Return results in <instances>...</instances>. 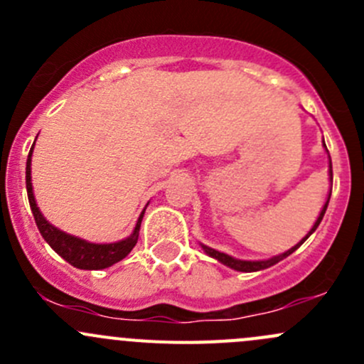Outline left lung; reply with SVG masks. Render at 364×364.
Instances as JSON below:
<instances>
[{
	"instance_id": "left-lung-1",
	"label": "left lung",
	"mask_w": 364,
	"mask_h": 364,
	"mask_svg": "<svg viewBox=\"0 0 364 364\" xmlns=\"http://www.w3.org/2000/svg\"><path fill=\"white\" fill-rule=\"evenodd\" d=\"M324 148H326V144H324ZM329 179H331V185H333V167H331V159H329ZM329 199H331V192H329L328 200H326V204H324V208H322L321 215H318L317 222L314 223V227H311V229H310V232H308L306 236H304L303 240H301L299 243L296 245V247H292L291 250H287L285 253H280V255L271 257V259H267V260H240V259H234V257L227 255V253H222V252H218V250H213V248L205 247V245H200V247H203V250H204L205 253H208L209 257H213V259L220 260V262H222V264H225V266L232 267V269H236V271H243V273H252V271L266 269V267L274 266V264H277V262H280V260H284L285 257L291 255L292 252H296L297 248H299L301 245H303L304 241H306L308 237H310L311 234L315 232V229H317V227H318V223H321V222H322V218H324V213H326V209H328Z\"/></svg>"
}]
</instances>
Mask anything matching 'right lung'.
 Segmentation results:
<instances>
[{
    "label": "right lung",
    "mask_w": 364,
    "mask_h": 364,
    "mask_svg": "<svg viewBox=\"0 0 364 364\" xmlns=\"http://www.w3.org/2000/svg\"><path fill=\"white\" fill-rule=\"evenodd\" d=\"M33 146H35V142H33ZM33 146L31 149H29L28 161H26V188H28L29 208H31L36 227H38L43 240L50 245V248H53L58 255H61L67 262L72 264V266L79 267V269H105V267L112 266V264L119 262L121 259H124V257L132 252V248L135 247V243H137L139 229H141V222L146 209L141 213V216H139L134 232H132L127 240L117 241V243H109V245L90 243V241L80 240V237L77 236H70V234L63 232V230L56 229V227L50 225V223L43 218L38 205L35 203V196H33V186H31Z\"/></svg>",
    "instance_id": "1"
}]
</instances>
